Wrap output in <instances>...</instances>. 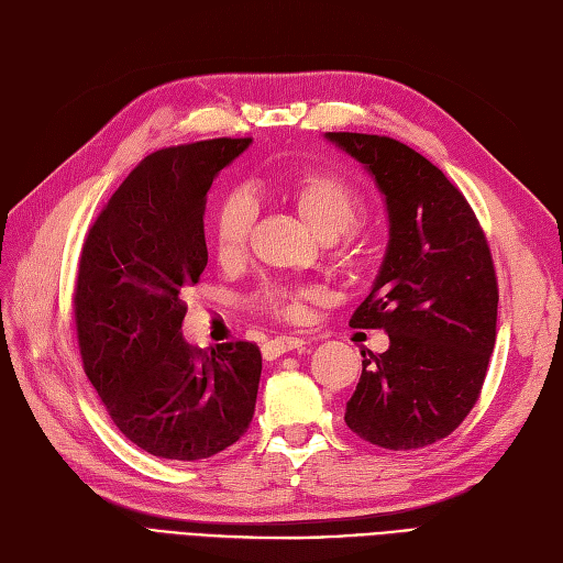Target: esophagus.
<instances>
[{
    "mask_svg": "<svg viewBox=\"0 0 563 563\" xmlns=\"http://www.w3.org/2000/svg\"><path fill=\"white\" fill-rule=\"evenodd\" d=\"M305 345V338L300 335H277L267 340V343L263 345V356L265 360H277V356H282L284 352H291V350H300Z\"/></svg>",
    "mask_w": 563,
    "mask_h": 563,
    "instance_id": "34e87169",
    "label": "esophagus"
}]
</instances>
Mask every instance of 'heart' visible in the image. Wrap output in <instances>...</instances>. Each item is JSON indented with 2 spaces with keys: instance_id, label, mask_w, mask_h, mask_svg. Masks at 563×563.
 I'll use <instances>...</instances> for the list:
<instances>
[{
  "instance_id": "heart-1",
  "label": "heart",
  "mask_w": 563,
  "mask_h": 563,
  "mask_svg": "<svg viewBox=\"0 0 563 563\" xmlns=\"http://www.w3.org/2000/svg\"><path fill=\"white\" fill-rule=\"evenodd\" d=\"M284 197L323 240L347 234L362 223L366 213V199L360 187L331 172H302L288 178ZM253 220L255 203L249 192L232 190L220 199L211 220V240L220 258H236L246 249ZM312 298V286L269 282L258 288L255 305L277 319L298 321L305 314V302Z\"/></svg>"
}]
</instances>
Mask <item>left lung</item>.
Wrapping results in <instances>:
<instances>
[{"instance_id":"1","label":"left lung","mask_w":563,"mask_h":563,"mask_svg":"<svg viewBox=\"0 0 563 563\" xmlns=\"http://www.w3.org/2000/svg\"><path fill=\"white\" fill-rule=\"evenodd\" d=\"M362 162L387 201L383 267L350 327L383 329L389 350L362 352L347 428L389 451L430 446L467 418L496 345L498 277L484 228L457 187L389 135L327 133Z\"/></svg>"}]
</instances>
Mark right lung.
<instances>
[{
    "mask_svg": "<svg viewBox=\"0 0 563 563\" xmlns=\"http://www.w3.org/2000/svg\"><path fill=\"white\" fill-rule=\"evenodd\" d=\"M251 139H213L152 152L93 220L73 294L84 373L135 446L201 460L249 430L263 356L249 340L192 347L183 291L197 284L207 192Z\"/></svg>",
    "mask_w": 563,
    "mask_h": 563,
    "instance_id": "1",
    "label": "right lung"
}]
</instances>
